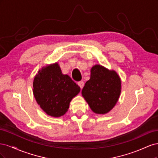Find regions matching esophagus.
<instances>
[{"label": "esophagus", "instance_id": "esophagus-1", "mask_svg": "<svg viewBox=\"0 0 158 158\" xmlns=\"http://www.w3.org/2000/svg\"><path fill=\"white\" fill-rule=\"evenodd\" d=\"M78 85H79L81 89H82L83 87H84V82H83V81H80V82H78Z\"/></svg>", "mask_w": 158, "mask_h": 158}]
</instances>
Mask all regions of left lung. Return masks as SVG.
Returning a JSON list of instances; mask_svg holds the SVG:
<instances>
[{"instance_id": "obj_1", "label": "left lung", "mask_w": 158, "mask_h": 158, "mask_svg": "<svg viewBox=\"0 0 158 158\" xmlns=\"http://www.w3.org/2000/svg\"><path fill=\"white\" fill-rule=\"evenodd\" d=\"M121 92V80L114 70L95 64L91 69L90 79L82 94L92 111L106 114L114 107Z\"/></svg>"}]
</instances>
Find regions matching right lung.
Instances as JSON below:
<instances>
[{"label":"right lung","mask_w":158,"mask_h":158,"mask_svg":"<svg viewBox=\"0 0 158 158\" xmlns=\"http://www.w3.org/2000/svg\"><path fill=\"white\" fill-rule=\"evenodd\" d=\"M33 93L38 105L48 115L63 116L67 112L72 99L80 88L67 74L62 73L56 63L38 71L33 82Z\"/></svg>","instance_id":"1"}]
</instances>
